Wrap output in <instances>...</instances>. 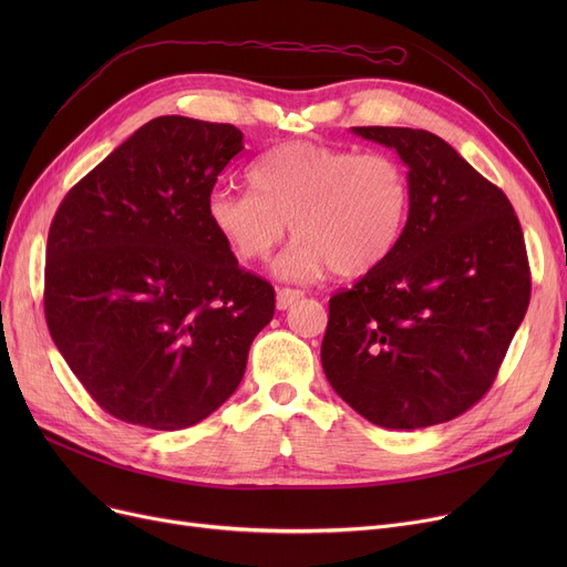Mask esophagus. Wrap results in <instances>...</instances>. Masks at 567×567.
Returning <instances> with one entry per match:
<instances>
[{
	"instance_id": "obj_1",
	"label": "esophagus",
	"mask_w": 567,
	"mask_h": 567,
	"mask_svg": "<svg viewBox=\"0 0 567 567\" xmlns=\"http://www.w3.org/2000/svg\"><path fill=\"white\" fill-rule=\"evenodd\" d=\"M299 299H303V291H301V289H289V287H282V289H278L276 306H278V310H287L291 303H296Z\"/></svg>"
}]
</instances>
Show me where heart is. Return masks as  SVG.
Returning a JSON list of instances; mask_svg holds the SVG:
<instances>
[{
    "mask_svg": "<svg viewBox=\"0 0 567 567\" xmlns=\"http://www.w3.org/2000/svg\"><path fill=\"white\" fill-rule=\"evenodd\" d=\"M250 184L216 188L206 218L244 261L271 257L291 227L296 241L274 266L282 280H315L329 268L363 276L393 252L409 218L406 174L379 152L287 142L252 165Z\"/></svg>",
    "mask_w": 567,
    "mask_h": 567,
    "instance_id": "heart-1",
    "label": "heart"
}]
</instances>
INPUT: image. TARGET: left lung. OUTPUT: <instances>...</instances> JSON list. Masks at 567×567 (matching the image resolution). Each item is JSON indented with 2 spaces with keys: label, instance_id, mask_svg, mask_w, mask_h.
Listing matches in <instances>:
<instances>
[{
  "label": "left lung",
  "instance_id": "obj_1",
  "mask_svg": "<svg viewBox=\"0 0 567 567\" xmlns=\"http://www.w3.org/2000/svg\"><path fill=\"white\" fill-rule=\"evenodd\" d=\"M351 133L395 148L411 202L393 252L329 303L326 379L385 430L453 421L489 391L528 308L519 220L503 190L434 133Z\"/></svg>",
  "mask_w": 567,
  "mask_h": 567
}]
</instances>
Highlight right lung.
I'll return each mask as SVG.
<instances>
[{
    "label": "right lung",
    "instance_id": "obj_1",
    "mask_svg": "<svg viewBox=\"0 0 567 567\" xmlns=\"http://www.w3.org/2000/svg\"><path fill=\"white\" fill-rule=\"evenodd\" d=\"M244 148L231 124L167 114L137 128L59 204L45 321L86 393L114 419L184 430L244 379L276 291L238 268L206 218Z\"/></svg>",
    "mask_w": 567,
    "mask_h": 567
}]
</instances>
